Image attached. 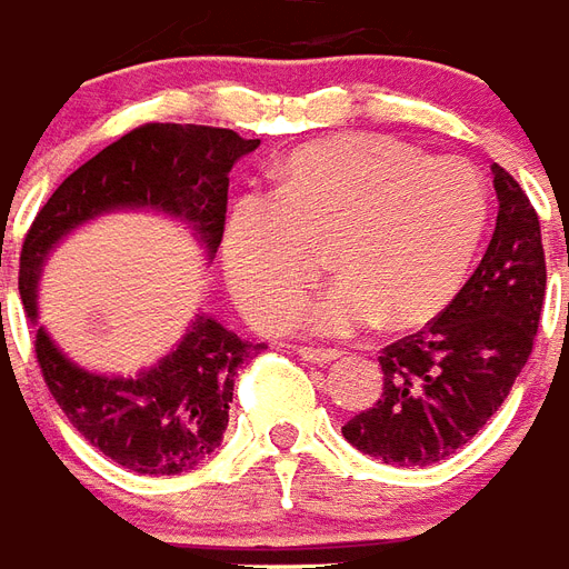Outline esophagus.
Here are the masks:
<instances>
[{
	"instance_id": "esophagus-1",
	"label": "esophagus",
	"mask_w": 569,
	"mask_h": 569,
	"mask_svg": "<svg viewBox=\"0 0 569 569\" xmlns=\"http://www.w3.org/2000/svg\"><path fill=\"white\" fill-rule=\"evenodd\" d=\"M297 352H299V358L308 363H329V361H338L340 358L338 349H326V347H299Z\"/></svg>"
}]
</instances>
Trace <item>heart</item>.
Here are the masks:
<instances>
[{"instance_id": "b5f03b06", "label": "heart", "mask_w": 569, "mask_h": 569, "mask_svg": "<svg viewBox=\"0 0 569 569\" xmlns=\"http://www.w3.org/2000/svg\"><path fill=\"white\" fill-rule=\"evenodd\" d=\"M488 184L470 161L426 158L388 134H338L290 152L270 197L247 193L222 231V270L258 329L297 320L329 249L338 284L299 313L322 335L385 317L393 329L438 317L465 284L488 229Z\"/></svg>"}]
</instances>
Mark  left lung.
Listing matches in <instances>:
<instances>
[{
	"label": "left lung",
	"instance_id": "left-lung-1",
	"mask_svg": "<svg viewBox=\"0 0 569 569\" xmlns=\"http://www.w3.org/2000/svg\"><path fill=\"white\" fill-rule=\"evenodd\" d=\"M493 188L497 229L476 272L420 331L381 349L379 402L343 426L363 456L438 465L479 435L529 361L547 297L538 211L499 163Z\"/></svg>",
	"mask_w": 569,
	"mask_h": 569
}]
</instances>
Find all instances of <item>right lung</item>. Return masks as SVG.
<instances>
[{
  "instance_id": "1",
  "label": "right lung",
  "mask_w": 569,
  "mask_h": 569,
  "mask_svg": "<svg viewBox=\"0 0 569 569\" xmlns=\"http://www.w3.org/2000/svg\"><path fill=\"white\" fill-rule=\"evenodd\" d=\"M261 140L217 126L143 122L63 179L26 231L20 297L29 317L49 249L111 208H161L184 217L208 252H217L229 208V170ZM267 343L238 338L211 317H197L172 356L138 379H104L79 370L34 335V356L49 393L90 447L140 476H179L220 447L229 426L234 379Z\"/></svg>"
}]
</instances>
